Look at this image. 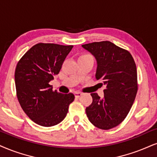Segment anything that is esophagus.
Returning a JSON list of instances; mask_svg holds the SVG:
<instances>
[{
	"instance_id": "obj_1",
	"label": "esophagus",
	"mask_w": 157,
	"mask_h": 157,
	"mask_svg": "<svg viewBox=\"0 0 157 157\" xmlns=\"http://www.w3.org/2000/svg\"><path fill=\"white\" fill-rule=\"evenodd\" d=\"M82 92H74V95H75V98H79V97L80 96H82Z\"/></svg>"
}]
</instances>
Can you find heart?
I'll use <instances>...</instances> for the list:
<instances>
[{"label":"heart","mask_w":157,"mask_h":157,"mask_svg":"<svg viewBox=\"0 0 157 157\" xmlns=\"http://www.w3.org/2000/svg\"><path fill=\"white\" fill-rule=\"evenodd\" d=\"M86 57H92L90 55H87V54H84V55H81L80 57H78V59H82V58H86Z\"/></svg>","instance_id":"1"}]
</instances>
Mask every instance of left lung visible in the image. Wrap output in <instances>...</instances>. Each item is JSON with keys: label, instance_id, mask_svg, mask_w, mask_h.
Segmentation results:
<instances>
[{"label": "left lung", "instance_id": "1", "mask_svg": "<svg viewBox=\"0 0 157 157\" xmlns=\"http://www.w3.org/2000/svg\"><path fill=\"white\" fill-rule=\"evenodd\" d=\"M97 61L95 78L105 85L104 97L92 93V104L86 108L91 123L102 129L117 127L130 111L138 91L137 69L134 59L127 50L111 42L84 44Z\"/></svg>", "mask_w": 157, "mask_h": 157}]
</instances>
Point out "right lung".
<instances>
[{"label": "right lung", "mask_w": 157, "mask_h": 157, "mask_svg": "<svg viewBox=\"0 0 157 157\" xmlns=\"http://www.w3.org/2000/svg\"><path fill=\"white\" fill-rule=\"evenodd\" d=\"M73 46L40 43L34 45L17 63L14 79L21 107L32 121L43 127L60 123L66 117L73 93L53 92L49 83L59 73Z\"/></svg>", "instance_id": "add662e5"}]
</instances>
